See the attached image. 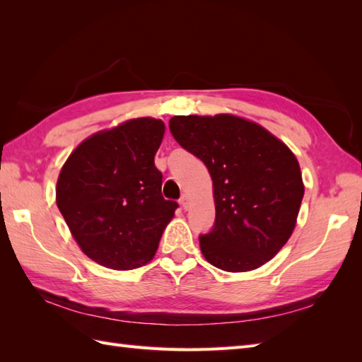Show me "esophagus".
I'll return each mask as SVG.
<instances>
[{
  "mask_svg": "<svg viewBox=\"0 0 362 362\" xmlns=\"http://www.w3.org/2000/svg\"><path fill=\"white\" fill-rule=\"evenodd\" d=\"M180 205H182V209L183 210H187L188 209V205H189V199H188V196L187 194H183L182 197H180Z\"/></svg>",
  "mask_w": 362,
  "mask_h": 362,
  "instance_id": "34e87169",
  "label": "esophagus"
}]
</instances>
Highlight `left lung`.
<instances>
[{"label": "left lung", "mask_w": 362, "mask_h": 362, "mask_svg": "<svg viewBox=\"0 0 362 362\" xmlns=\"http://www.w3.org/2000/svg\"><path fill=\"white\" fill-rule=\"evenodd\" d=\"M169 130L213 180L216 218L199 236L205 259L227 272L267 263L289 240L305 193L294 153L264 127L233 115L173 117Z\"/></svg>", "instance_id": "left-lung-1"}]
</instances>
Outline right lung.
<instances>
[{"label":"right lung","mask_w":362,"mask_h":362,"mask_svg":"<svg viewBox=\"0 0 362 362\" xmlns=\"http://www.w3.org/2000/svg\"><path fill=\"white\" fill-rule=\"evenodd\" d=\"M163 121L136 118L87 138L60 171L56 202L74 240L98 264L129 271L153 258L179 204L161 196L153 156Z\"/></svg>","instance_id":"right-lung-1"}]
</instances>
